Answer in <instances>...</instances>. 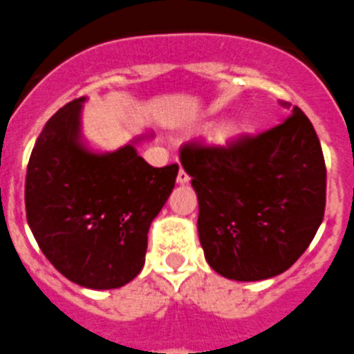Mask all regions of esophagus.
Segmentation results:
<instances>
[{
    "label": "esophagus",
    "mask_w": 354,
    "mask_h": 354,
    "mask_svg": "<svg viewBox=\"0 0 354 354\" xmlns=\"http://www.w3.org/2000/svg\"><path fill=\"white\" fill-rule=\"evenodd\" d=\"M189 180H190V176H189V174H187V171H185L183 167H181L180 173H178V183H180V185L189 183Z\"/></svg>",
    "instance_id": "obj_1"
}]
</instances>
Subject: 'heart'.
I'll list each match as a JSON object with an SVG mask.
<instances>
[{
    "label": "heart",
    "instance_id": "heart-1",
    "mask_svg": "<svg viewBox=\"0 0 354 354\" xmlns=\"http://www.w3.org/2000/svg\"><path fill=\"white\" fill-rule=\"evenodd\" d=\"M240 132H241L240 127L225 125V127H222L221 130H216L215 132V141L221 142V145H229V142H232L234 139L238 138V133Z\"/></svg>",
    "mask_w": 354,
    "mask_h": 354
}]
</instances>
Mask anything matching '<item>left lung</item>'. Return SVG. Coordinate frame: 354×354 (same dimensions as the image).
<instances>
[{
  "label": "left lung",
  "mask_w": 354,
  "mask_h": 354,
  "mask_svg": "<svg viewBox=\"0 0 354 354\" xmlns=\"http://www.w3.org/2000/svg\"><path fill=\"white\" fill-rule=\"evenodd\" d=\"M273 129L225 146L189 142L181 165L199 201L197 231L208 264L240 282L291 268L323 222L326 165L300 107Z\"/></svg>",
  "instance_id": "left-lung-1"
}]
</instances>
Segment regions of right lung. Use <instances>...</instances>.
Returning <instances> with one entry per match:
<instances>
[{"instance_id":"obj_1","label":"right lung","mask_w":354,"mask_h":354,"mask_svg":"<svg viewBox=\"0 0 354 354\" xmlns=\"http://www.w3.org/2000/svg\"><path fill=\"white\" fill-rule=\"evenodd\" d=\"M84 100L62 107L35 142L26 218L62 275L82 288L116 289L145 266L149 225L173 192L178 164L151 167L133 145L90 151L81 142Z\"/></svg>"}]
</instances>
